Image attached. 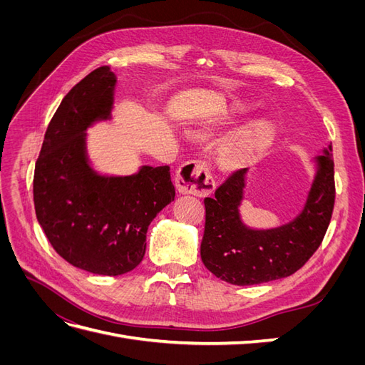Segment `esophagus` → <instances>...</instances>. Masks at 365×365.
<instances>
[{
    "mask_svg": "<svg viewBox=\"0 0 365 365\" xmlns=\"http://www.w3.org/2000/svg\"><path fill=\"white\" fill-rule=\"evenodd\" d=\"M176 189L182 195L207 196L215 190V178L208 164L202 160H195L182 164L176 173Z\"/></svg>",
    "mask_w": 365,
    "mask_h": 365,
    "instance_id": "1",
    "label": "esophagus"
}]
</instances>
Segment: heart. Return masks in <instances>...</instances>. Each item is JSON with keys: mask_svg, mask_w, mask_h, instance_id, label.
I'll list each match as a JSON object with an SVG mask.
<instances>
[{"mask_svg": "<svg viewBox=\"0 0 365 365\" xmlns=\"http://www.w3.org/2000/svg\"><path fill=\"white\" fill-rule=\"evenodd\" d=\"M230 115H224V121ZM274 126L269 121H254V123L240 129L235 137H231L219 150V161L227 169H235L245 164L267 149L274 140Z\"/></svg>", "mask_w": 365, "mask_h": 365, "instance_id": "obj_1", "label": "heart"}]
</instances>
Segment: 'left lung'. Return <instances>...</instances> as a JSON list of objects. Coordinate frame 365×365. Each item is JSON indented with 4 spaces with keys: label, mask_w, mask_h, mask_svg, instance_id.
Masks as SVG:
<instances>
[{
    "label": "left lung",
    "mask_w": 365,
    "mask_h": 365,
    "mask_svg": "<svg viewBox=\"0 0 365 365\" xmlns=\"http://www.w3.org/2000/svg\"><path fill=\"white\" fill-rule=\"evenodd\" d=\"M332 145L317 158V175L303 212L289 224L271 230H251L242 222L247 169L235 172L205 197V230L201 259L217 279L251 286L289 277L322 245L335 204Z\"/></svg>",
    "instance_id": "left-lung-1"
}]
</instances>
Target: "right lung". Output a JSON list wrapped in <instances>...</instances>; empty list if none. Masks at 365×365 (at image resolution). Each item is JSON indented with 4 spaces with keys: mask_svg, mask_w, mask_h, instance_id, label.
<instances>
[{
    "mask_svg": "<svg viewBox=\"0 0 365 365\" xmlns=\"http://www.w3.org/2000/svg\"><path fill=\"white\" fill-rule=\"evenodd\" d=\"M115 82L101 67L71 88L47 128L33 176L36 217L51 247L98 275L138 267L150 222L175 200L169 165L103 176L88 164L85 130L111 117Z\"/></svg>",
    "mask_w": 365,
    "mask_h": 365,
    "instance_id": "obj_1",
    "label": "right lung"
}]
</instances>
